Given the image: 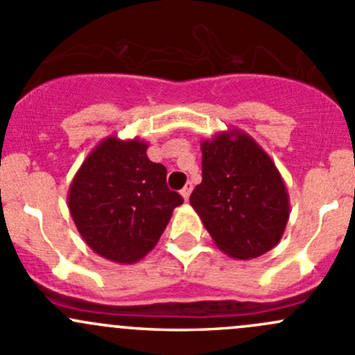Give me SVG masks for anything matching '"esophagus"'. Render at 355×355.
<instances>
[{
    "label": "esophagus",
    "mask_w": 355,
    "mask_h": 355,
    "mask_svg": "<svg viewBox=\"0 0 355 355\" xmlns=\"http://www.w3.org/2000/svg\"><path fill=\"white\" fill-rule=\"evenodd\" d=\"M191 192H192V184H187L184 189H182L180 194L185 200H189V198H191Z\"/></svg>",
    "instance_id": "obj_1"
}]
</instances>
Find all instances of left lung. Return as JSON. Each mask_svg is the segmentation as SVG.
I'll return each instance as SVG.
<instances>
[{"mask_svg": "<svg viewBox=\"0 0 355 355\" xmlns=\"http://www.w3.org/2000/svg\"><path fill=\"white\" fill-rule=\"evenodd\" d=\"M200 151L202 182L191 206L218 249L235 259L273 249L290 216L287 187L273 159L237 128L202 141Z\"/></svg>", "mask_w": 355, "mask_h": 355, "instance_id": "8db88e82", "label": "left lung"}]
</instances>
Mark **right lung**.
<instances>
[{"mask_svg":"<svg viewBox=\"0 0 355 355\" xmlns=\"http://www.w3.org/2000/svg\"><path fill=\"white\" fill-rule=\"evenodd\" d=\"M148 142L106 137L75 173L68 209L85 244L105 259L134 264L155 249L171 213L184 202L153 163Z\"/></svg>","mask_w":355,"mask_h":355,"instance_id":"add662e5","label":"right lung"}]
</instances>
